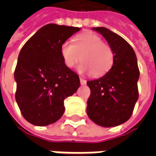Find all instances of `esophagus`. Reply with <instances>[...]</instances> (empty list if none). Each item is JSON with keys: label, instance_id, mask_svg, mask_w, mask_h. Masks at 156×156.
<instances>
[{"label": "esophagus", "instance_id": "esophagus-1", "mask_svg": "<svg viewBox=\"0 0 156 156\" xmlns=\"http://www.w3.org/2000/svg\"><path fill=\"white\" fill-rule=\"evenodd\" d=\"M80 83H81V85H85L87 83V81L85 79H83V78H80Z\"/></svg>", "mask_w": 156, "mask_h": 156}]
</instances>
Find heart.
I'll return each instance as SVG.
<instances>
[{"label":"heart","mask_w":156,"mask_h":156,"mask_svg":"<svg viewBox=\"0 0 156 156\" xmlns=\"http://www.w3.org/2000/svg\"><path fill=\"white\" fill-rule=\"evenodd\" d=\"M60 52L68 68H73L81 59L83 62L78 67V71L82 73H90L94 77L107 73L115 59L111 47L103 42L101 37L93 32L76 36L73 43L65 41L62 43Z\"/></svg>","instance_id":"1"}]
</instances>
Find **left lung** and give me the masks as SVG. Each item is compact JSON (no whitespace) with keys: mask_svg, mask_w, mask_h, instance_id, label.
<instances>
[{"mask_svg":"<svg viewBox=\"0 0 156 156\" xmlns=\"http://www.w3.org/2000/svg\"><path fill=\"white\" fill-rule=\"evenodd\" d=\"M93 30L106 39L114 51L115 59L106 74L87 82L91 91L87 114L98 125L118 126L130 118L139 98L137 58L132 47L119 35L106 27H94Z\"/></svg>","mask_w":156,"mask_h":156,"instance_id":"obj_1","label":"left lung"}]
</instances>
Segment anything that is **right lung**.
<instances>
[{
    "mask_svg": "<svg viewBox=\"0 0 156 156\" xmlns=\"http://www.w3.org/2000/svg\"><path fill=\"white\" fill-rule=\"evenodd\" d=\"M79 30L48 24L22 47L14 73L16 100L29 123L46 126L58 121L64 113V99L79 88L78 75L65 65L60 52L62 43Z\"/></svg>",
    "mask_w": 156,
    "mask_h": 156,
    "instance_id": "right-lung-1",
    "label": "right lung"
}]
</instances>
